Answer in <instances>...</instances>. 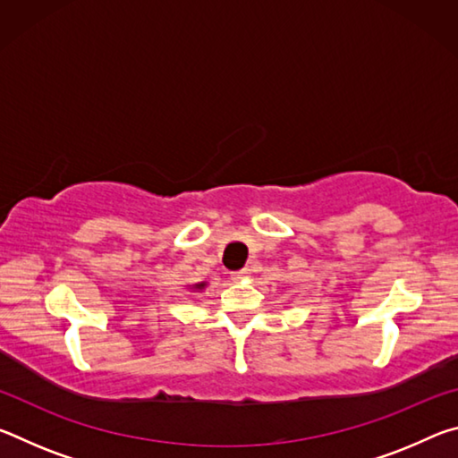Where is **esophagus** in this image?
Instances as JSON below:
<instances>
[{"instance_id":"34e87169","label":"esophagus","mask_w":458,"mask_h":458,"mask_svg":"<svg viewBox=\"0 0 458 458\" xmlns=\"http://www.w3.org/2000/svg\"><path fill=\"white\" fill-rule=\"evenodd\" d=\"M248 275H250V268L244 267V268H240V270H234V273H232L230 276H232V281H242V278H246Z\"/></svg>"}]
</instances>
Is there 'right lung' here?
I'll return each mask as SVG.
<instances>
[{
	"instance_id": "add662e5",
	"label": "right lung",
	"mask_w": 458,
	"mask_h": 458,
	"mask_svg": "<svg viewBox=\"0 0 458 458\" xmlns=\"http://www.w3.org/2000/svg\"><path fill=\"white\" fill-rule=\"evenodd\" d=\"M193 289H204V283H201V284H193Z\"/></svg>"
}]
</instances>
